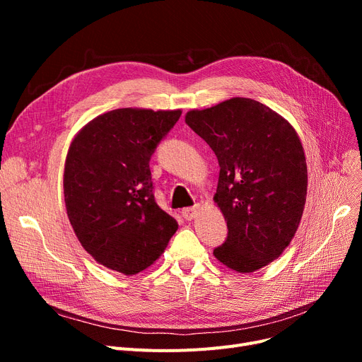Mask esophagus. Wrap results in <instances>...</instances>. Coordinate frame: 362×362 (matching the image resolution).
Returning a JSON list of instances; mask_svg holds the SVG:
<instances>
[{"label":"esophagus","mask_w":362,"mask_h":362,"mask_svg":"<svg viewBox=\"0 0 362 362\" xmlns=\"http://www.w3.org/2000/svg\"><path fill=\"white\" fill-rule=\"evenodd\" d=\"M198 211H199V205L187 206V208H183V210H182V216H183V218H186V220H194V218L197 217Z\"/></svg>","instance_id":"obj_1"}]
</instances>
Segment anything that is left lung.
Wrapping results in <instances>:
<instances>
[{"label":"left lung","mask_w":362,"mask_h":362,"mask_svg":"<svg viewBox=\"0 0 362 362\" xmlns=\"http://www.w3.org/2000/svg\"><path fill=\"white\" fill-rule=\"evenodd\" d=\"M185 122L220 165L214 201L229 232L214 257L239 273L262 269L291 243L305 206L307 163L295 129L251 98L192 110Z\"/></svg>","instance_id":"8db88e82"}]
</instances>
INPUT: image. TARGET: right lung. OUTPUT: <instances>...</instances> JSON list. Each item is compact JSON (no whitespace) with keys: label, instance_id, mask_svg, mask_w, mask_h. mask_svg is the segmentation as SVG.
<instances>
[{"label":"right lung","instance_id":"add662e5","mask_svg":"<svg viewBox=\"0 0 362 362\" xmlns=\"http://www.w3.org/2000/svg\"><path fill=\"white\" fill-rule=\"evenodd\" d=\"M182 111L112 110L73 139L64 167V201L88 254L110 270L136 274L177 230L156 202L149 161Z\"/></svg>","mask_w":362,"mask_h":362}]
</instances>
